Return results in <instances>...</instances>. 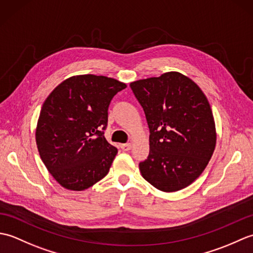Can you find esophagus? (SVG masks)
Masks as SVG:
<instances>
[{
    "mask_svg": "<svg viewBox=\"0 0 253 253\" xmlns=\"http://www.w3.org/2000/svg\"><path fill=\"white\" fill-rule=\"evenodd\" d=\"M121 149L123 150V151H129V150L131 149V144L130 143L121 144Z\"/></svg>",
    "mask_w": 253,
    "mask_h": 253,
    "instance_id": "esophagus-1",
    "label": "esophagus"
}]
</instances>
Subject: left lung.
<instances>
[{"instance_id": "left-lung-1", "label": "left lung", "mask_w": 253, "mask_h": 253, "mask_svg": "<svg viewBox=\"0 0 253 253\" xmlns=\"http://www.w3.org/2000/svg\"><path fill=\"white\" fill-rule=\"evenodd\" d=\"M130 88L150 130V153L139 163L142 177L165 192L184 189L201 175L215 149V124L207 96L177 72L137 80Z\"/></svg>"}]
</instances>
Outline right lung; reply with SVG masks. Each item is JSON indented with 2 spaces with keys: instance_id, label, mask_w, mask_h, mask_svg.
Masks as SVG:
<instances>
[{
  "instance_id": "add662e5",
  "label": "right lung",
  "mask_w": 253,
  "mask_h": 253,
  "mask_svg": "<svg viewBox=\"0 0 253 253\" xmlns=\"http://www.w3.org/2000/svg\"><path fill=\"white\" fill-rule=\"evenodd\" d=\"M127 85L116 79L80 75L66 79L44 101L36 141L42 162L69 190H84L109 173L117 149L107 142L109 105Z\"/></svg>"
}]
</instances>
